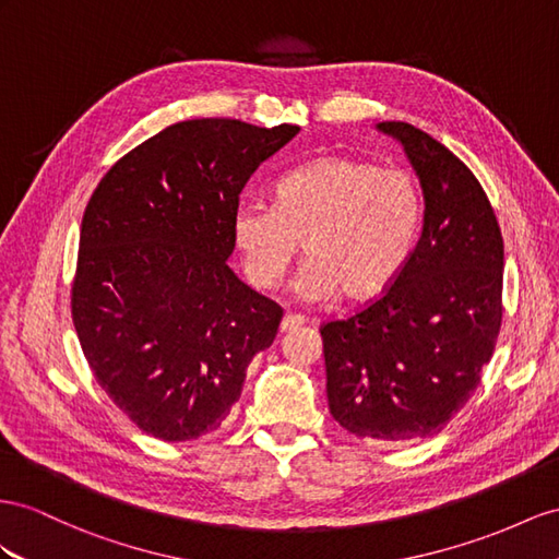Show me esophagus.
Here are the masks:
<instances>
[{
  "label": "esophagus",
  "mask_w": 559,
  "mask_h": 559,
  "mask_svg": "<svg viewBox=\"0 0 559 559\" xmlns=\"http://www.w3.org/2000/svg\"><path fill=\"white\" fill-rule=\"evenodd\" d=\"M299 325H305V317H299V313H285L283 321H281V333L297 331Z\"/></svg>",
  "instance_id": "34e87169"
}]
</instances>
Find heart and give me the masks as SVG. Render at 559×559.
<instances>
[{"mask_svg": "<svg viewBox=\"0 0 559 559\" xmlns=\"http://www.w3.org/2000/svg\"><path fill=\"white\" fill-rule=\"evenodd\" d=\"M423 224L416 177L349 155H323L288 171L274 205L242 203L234 240L252 285L276 288L299 250L309 257L295 288L305 299L340 293L349 302L399 276Z\"/></svg>", "mask_w": 559, "mask_h": 559, "instance_id": "obj_1", "label": "heart"}]
</instances>
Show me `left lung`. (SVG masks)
Instances as JSON below:
<instances>
[{
    "label": "left lung",
    "mask_w": 559,
    "mask_h": 559,
    "mask_svg": "<svg viewBox=\"0 0 559 559\" xmlns=\"http://www.w3.org/2000/svg\"><path fill=\"white\" fill-rule=\"evenodd\" d=\"M416 167L425 195L418 246L380 297L325 321L328 408L349 435H439L475 394L503 321V236L469 167L408 122H380Z\"/></svg>",
    "instance_id": "1"
}]
</instances>
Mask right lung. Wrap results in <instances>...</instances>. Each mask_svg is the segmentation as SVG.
Here are the masks:
<instances>
[{
    "label": "right lung",
    "mask_w": 559,
    "mask_h": 559,
    "mask_svg": "<svg viewBox=\"0 0 559 559\" xmlns=\"http://www.w3.org/2000/svg\"><path fill=\"white\" fill-rule=\"evenodd\" d=\"M297 124L183 120L139 143L94 189L70 311L96 382L141 432L189 441L222 427L283 309L226 260L242 186Z\"/></svg>",
    "instance_id": "right-lung-1"
}]
</instances>
